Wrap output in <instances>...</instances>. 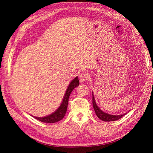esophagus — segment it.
Returning a JSON list of instances; mask_svg holds the SVG:
<instances>
[{
  "instance_id": "1",
  "label": "esophagus",
  "mask_w": 153,
  "mask_h": 153,
  "mask_svg": "<svg viewBox=\"0 0 153 153\" xmlns=\"http://www.w3.org/2000/svg\"><path fill=\"white\" fill-rule=\"evenodd\" d=\"M79 80L81 82H84L89 79V76L87 74L82 73L79 75Z\"/></svg>"
}]
</instances>
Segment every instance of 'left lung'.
Returning a JSON list of instances; mask_svg holds the SVG:
<instances>
[{
  "instance_id": "1",
  "label": "left lung",
  "mask_w": 153,
  "mask_h": 153,
  "mask_svg": "<svg viewBox=\"0 0 153 153\" xmlns=\"http://www.w3.org/2000/svg\"><path fill=\"white\" fill-rule=\"evenodd\" d=\"M93 93V92H92ZM93 108L95 110V112L97 116L98 117L99 119H100L102 121L105 122H112V121H116V120H118L120 118H122L123 116H124L127 113L126 112L123 114L121 115H112V114H109L108 113H106L105 112H103L101 109L99 108V107L97 106L95 97H94V95L93 93Z\"/></svg>"
}]
</instances>
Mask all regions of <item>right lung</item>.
Here are the masks:
<instances>
[{"mask_svg":"<svg viewBox=\"0 0 153 153\" xmlns=\"http://www.w3.org/2000/svg\"><path fill=\"white\" fill-rule=\"evenodd\" d=\"M79 85V82L78 79V77L77 76L71 81L70 83L69 84V85H68L66 89V91L65 93L61 105L58 107V108L56 111H54V112L51 114L50 115H48L44 117H35L33 116H32L35 119H37V120H39V121L45 123H55L60 121V120H61L64 118L66 113L68 105V99H69V97L71 93L72 92V91L74 88H76V87H77Z\"/></svg>","mask_w":153,"mask_h":153,"instance_id":"add662e5","label":"right lung"}]
</instances>
